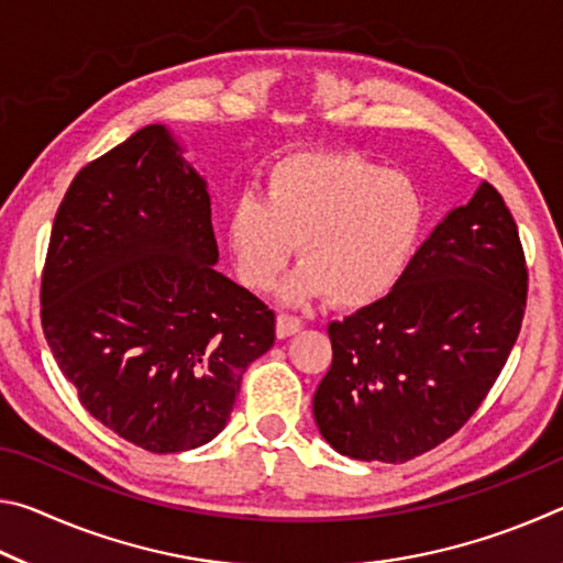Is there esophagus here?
Listing matches in <instances>:
<instances>
[{
    "instance_id": "obj_1",
    "label": "esophagus",
    "mask_w": 563,
    "mask_h": 563,
    "mask_svg": "<svg viewBox=\"0 0 563 563\" xmlns=\"http://www.w3.org/2000/svg\"><path fill=\"white\" fill-rule=\"evenodd\" d=\"M300 328H302L300 318L288 316V312H280L278 322H275V332H278V338H290V335H295V332H298Z\"/></svg>"
}]
</instances>
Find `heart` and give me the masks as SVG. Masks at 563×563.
Listing matches in <instances>:
<instances>
[{
  "label": "heart",
  "mask_w": 563,
  "mask_h": 563,
  "mask_svg": "<svg viewBox=\"0 0 563 563\" xmlns=\"http://www.w3.org/2000/svg\"><path fill=\"white\" fill-rule=\"evenodd\" d=\"M424 196L402 170L360 154L300 151L268 168L263 196L228 208L225 235L247 288L265 290L300 241L302 268L285 300L330 295L338 308H365L395 288L417 251Z\"/></svg>",
  "instance_id": "b5f03b06"
}]
</instances>
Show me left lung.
<instances>
[{
  "instance_id": "left-lung-1",
  "label": "left lung",
  "mask_w": 563,
  "mask_h": 563,
  "mask_svg": "<svg viewBox=\"0 0 563 563\" xmlns=\"http://www.w3.org/2000/svg\"><path fill=\"white\" fill-rule=\"evenodd\" d=\"M529 273L499 190L476 188L385 298L330 322L312 415L332 450L402 464L460 432L519 338Z\"/></svg>"
}]
</instances>
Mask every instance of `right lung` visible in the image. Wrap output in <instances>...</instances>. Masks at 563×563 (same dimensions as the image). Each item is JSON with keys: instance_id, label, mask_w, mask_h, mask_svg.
I'll use <instances>...</instances> for the list:
<instances>
[{"instance_id": "right-lung-1", "label": "right lung", "mask_w": 563, "mask_h": 563, "mask_svg": "<svg viewBox=\"0 0 563 563\" xmlns=\"http://www.w3.org/2000/svg\"><path fill=\"white\" fill-rule=\"evenodd\" d=\"M216 263L206 180L161 123L84 166L56 211L44 338L87 412L146 452L211 442L275 342V312Z\"/></svg>"}]
</instances>
